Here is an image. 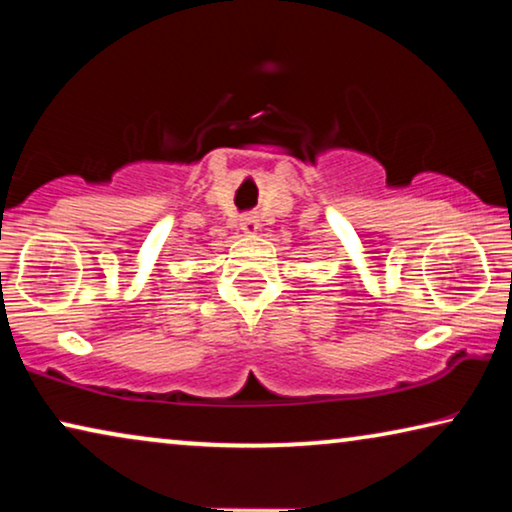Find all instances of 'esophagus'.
<instances>
[{
  "instance_id": "34e87169",
  "label": "esophagus",
  "mask_w": 512,
  "mask_h": 512,
  "mask_svg": "<svg viewBox=\"0 0 512 512\" xmlns=\"http://www.w3.org/2000/svg\"><path fill=\"white\" fill-rule=\"evenodd\" d=\"M240 228H242V233L254 235L256 230H258V221H256V216H251V214L242 216V219H240Z\"/></svg>"
}]
</instances>
